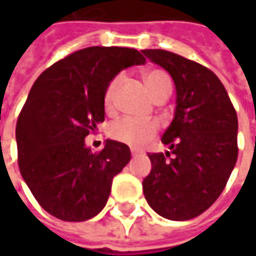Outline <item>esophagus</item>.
Segmentation results:
<instances>
[{"instance_id": "1", "label": "esophagus", "mask_w": 256, "mask_h": 256, "mask_svg": "<svg viewBox=\"0 0 256 256\" xmlns=\"http://www.w3.org/2000/svg\"><path fill=\"white\" fill-rule=\"evenodd\" d=\"M131 154H132V156H136V155H140V151H136V150H132V151H131Z\"/></svg>"}]
</instances>
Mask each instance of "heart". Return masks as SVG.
<instances>
[{
	"mask_svg": "<svg viewBox=\"0 0 256 256\" xmlns=\"http://www.w3.org/2000/svg\"><path fill=\"white\" fill-rule=\"evenodd\" d=\"M144 82L152 98H156L161 94H171V78L162 70H148L142 75ZM122 76H115L111 84L108 85L104 95V105L106 110H111L114 105V98L118 86L121 84ZM158 132V124L154 121H138L132 118H121L110 125V136L132 148H141L148 141H151Z\"/></svg>",
	"mask_w": 256,
	"mask_h": 256,
	"instance_id": "1",
	"label": "heart"
}]
</instances>
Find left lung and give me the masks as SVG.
Masks as SVG:
<instances>
[{"instance_id": "obj_1", "label": "left lung", "mask_w": 256, "mask_h": 256, "mask_svg": "<svg viewBox=\"0 0 256 256\" xmlns=\"http://www.w3.org/2000/svg\"><path fill=\"white\" fill-rule=\"evenodd\" d=\"M142 54L171 75L176 92L174 120L161 138L170 151L148 155L152 168L142 181L144 195L158 215L188 221L226 185L238 158V118L211 70L165 50Z\"/></svg>"}]
</instances>
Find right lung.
<instances>
[{"label":"right lung","mask_w":256,"mask_h":256,"mask_svg":"<svg viewBox=\"0 0 256 256\" xmlns=\"http://www.w3.org/2000/svg\"><path fill=\"white\" fill-rule=\"evenodd\" d=\"M144 62L134 48L90 46L46 68L32 85L16 121L18 165L35 200L55 218L86 221L102 211L131 151L106 140L94 154L85 136L105 120L111 81Z\"/></svg>","instance_id":"right-lung-1"}]
</instances>
